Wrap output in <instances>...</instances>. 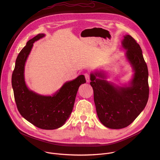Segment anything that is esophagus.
<instances>
[{
	"label": "esophagus",
	"instance_id": "1",
	"mask_svg": "<svg viewBox=\"0 0 160 160\" xmlns=\"http://www.w3.org/2000/svg\"><path fill=\"white\" fill-rule=\"evenodd\" d=\"M84 76H85V78H86V81H87L88 82H89V81H90V74H89V73L86 72V73H85V74H84Z\"/></svg>",
	"mask_w": 160,
	"mask_h": 160
}]
</instances>
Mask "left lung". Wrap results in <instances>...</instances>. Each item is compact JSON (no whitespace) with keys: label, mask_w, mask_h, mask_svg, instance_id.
Here are the masks:
<instances>
[{"label":"left lung","mask_w":160,"mask_h":160,"mask_svg":"<svg viewBox=\"0 0 160 160\" xmlns=\"http://www.w3.org/2000/svg\"><path fill=\"white\" fill-rule=\"evenodd\" d=\"M122 46L134 70L129 87H114L104 79L101 72L91 74L97 114L100 122L110 129H122L131 124L145 108L148 99V71L139 44L130 35L124 36Z\"/></svg>","instance_id":"1"}]
</instances>
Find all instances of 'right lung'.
<instances>
[{"mask_svg": "<svg viewBox=\"0 0 160 160\" xmlns=\"http://www.w3.org/2000/svg\"><path fill=\"white\" fill-rule=\"evenodd\" d=\"M39 34L28 41L19 53L12 73V84L18 112L28 121L46 130L62 127L72 112L79 87L86 81L84 75L66 82L55 95L42 96L29 91L24 79V64L33 43L44 37Z\"/></svg>", "mask_w": 160, "mask_h": 160, "instance_id": "add662e5", "label": "right lung"}]
</instances>
